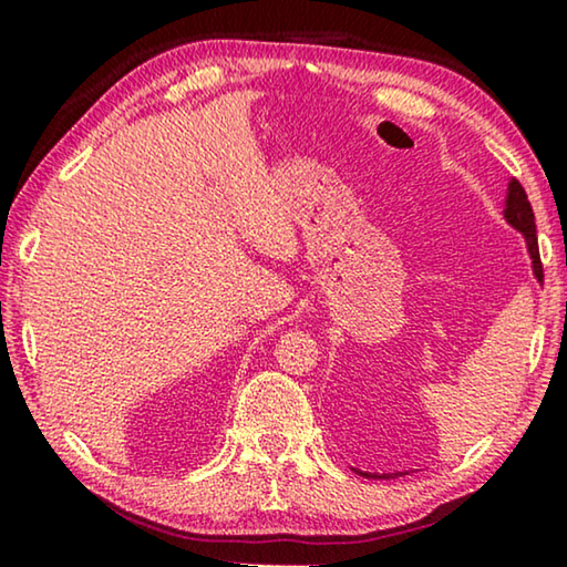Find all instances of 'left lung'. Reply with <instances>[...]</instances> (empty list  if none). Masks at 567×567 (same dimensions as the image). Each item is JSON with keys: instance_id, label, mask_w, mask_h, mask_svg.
<instances>
[{"instance_id": "obj_1", "label": "left lung", "mask_w": 567, "mask_h": 567, "mask_svg": "<svg viewBox=\"0 0 567 567\" xmlns=\"http://www.w3.org/2000/svg\"><path fill=\"white\" fill-rule=\"evenodd\" d=\"M503 217L505 223L511 225L513 229L523 235L525 239V247H527V255H530V262H533V275L537 282H543V267H540V252H537V235H535V215H533V207L527 203V195L523 185L517 179L507 182V192H505V205H503ZM360 473V470H358ZM360 475H368V473H360ZM408 475L405 473H375V475H368L372 480H395Z\"/></svg>"}]
</instances>
